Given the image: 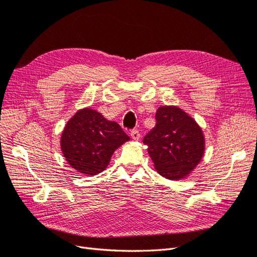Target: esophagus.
Returning <instances> with one entry per match:
<instances>
[{"label": "esophagus", "instance_id": "34e87169", "mask_svg": "<svg viewBox=\"0 0 257 257\" xmlns=\"http://www.w3.org/2000/svg\"><path fill=\"white\" fill-rule=\"evenodd\" d=\"M131 136L134 139V141H138V139L141 138V133H139L137 130H133L131 132Z\"/></svg>", "mask_w": 257, "mask_h": 257}]
</instances>
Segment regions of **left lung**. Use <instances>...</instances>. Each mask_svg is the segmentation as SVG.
<instances>
[{"mask_svg": "<svg viewBox=\"0 0 257 257\" xmlns=\"http://www.w3.org/2000/svg\"><path fill=\"white\" fill-rule=\"evenodd\" d=\"M157 124L144 138L157 172L170 180H180L197 166L205 152L203 131L192 116L176 106H162Z\"/></svg>", "mask_w": 257, "mask_h": 257, "instance_id": "8db88e82", "label": "left lung"}]
</instances>
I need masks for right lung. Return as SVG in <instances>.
<instances>
[{"label":"right lung","mask_w":257,"mask_h":257,"mask_svg":"<svg viewBox=\"0 0 257 257\" xmlns=\"http://www.w3.org/2000/svg\"><path fill=\"white\" fill-rule=\"evenodd\" d=\"M130 141L116 122L84 108L69 119L61 136V149L68 164L85 176L106 169L113 152Z\"/></svg>","instance_id":"add662e5"}]
</instances>
